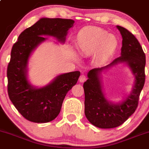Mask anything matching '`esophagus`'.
Masks as SVG:
<instances>
[{
  "instance_id": "1",
  "label": "esophagus",
  "mask_w": 149,
  "mask_h": 149,
  "mask_svg": "<svg viewBox=\"0 0 149 149\" xmlns=\"http://www.w3.org/2000/svg\"><path fill=\"white\" fill-rule=\"evenodd\" d=\"M86 79H87V77H86L85 75L82 74L80 76V77H79V81H80V82H84V81H86Z\"/></svg>"
}]
</instances>
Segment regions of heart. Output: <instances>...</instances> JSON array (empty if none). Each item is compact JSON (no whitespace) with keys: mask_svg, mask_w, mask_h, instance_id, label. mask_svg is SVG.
<instances>
[{"mask_svg":"<svg viewBox=\"0 0 149 149\" xmlns=\"http://www.w3.org/2000/svg\"><path fill=\"white\" fill-rule=\"evenodd\" d=\"M76 45L80 56L87 57L95 54L97 62L103 64L115 54L118 48V40L104 29L87 26L79 31Z\"/></svg>","mask_w":149,"mask_h":149,"instance_id":"1","label":"heart"}]
</instances>
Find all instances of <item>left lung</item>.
<instances>
[{"label": "left lung", "mask_w": 149, "mask_h": 149, "mask_svg": "<svg viewBox=\"0 0 149 149\" xmlns=\"http://www.w3.org/2000/svg\"><path fill=\"white\" fill-rule=\"evenodd\" d=\"M122 38L120 56L101 68H94L87 74L84 83V114L93 125L101 129H112L123 124L138 106L140 93L145 84L146 55L136 37L129 31L117 26ZM120 62H126L136 76V84L131 94L122 103L114 104L106 101L101 90L98 73L105 68Z\"/></svg>", "instance_id": "left-lung-1"}]
</instances>
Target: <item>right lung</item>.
Returning a JSON list of instances; mask_svg holds the SVG:
<instances>
[{
    "label": "right lung",
    "mask_w": 149,
    "mask_h": 149,
    "mask_svg": "<svg viewBox=\"0 0 149 149\" xmlns=\"http://www.w3.org/2000/svg\"><path fill=\"white\" fill-rule=\"evenodd\" d=\"M73 23L74 20L70 19L41 18L25 29L12 46L7 68L8 95L18 112L29 121L47 123L55 119L65 95L79 79V71L64 73L46 87L37 89L29 84L26 77L29 56L46 40L42 36H53L64 42Z\"/></svg>",
    "instance_id": "right-lung-1"
}]
</instances>
